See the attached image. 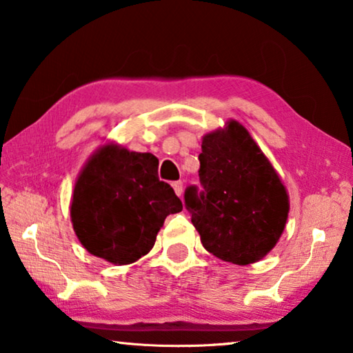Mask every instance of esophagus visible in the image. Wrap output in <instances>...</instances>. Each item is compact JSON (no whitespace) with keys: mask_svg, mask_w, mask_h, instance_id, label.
<instances>
[{"mask_svg":"<svg viewBox=\"0 0 353 353\" xmlns=\"http://www.w3.org/2000/svg\"><path fill=\"white\" fill-rule=\"evenodd\" d=\"M172 188H174V191H176V194H177V196H182V191H183V183H182L181 181H177V182H172Z\"/></svg>","mask_w":353,"mask_h":353,"instance_id":"34e87169","label":"esophagus"}]
</instances>
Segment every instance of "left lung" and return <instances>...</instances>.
<instances>
[{"label":"left lung","instance_id":"obj_1","mask_svg":"<svg viewBox=\"0 0 353 353\" xmlns=\"http://www.w3.org/2000/svg\"><path fill=\"white\" fill-rule=\"evenodd\" d=\"M199 182L185 208L208 252L235 265L259 261L276 246L288 218V194L252 137L236 121L207 134Z\"/></svg>","mask_w":353,"mask_h":353}]
</instances>
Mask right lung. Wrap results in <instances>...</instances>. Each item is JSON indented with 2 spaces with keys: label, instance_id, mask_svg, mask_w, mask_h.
I'll return each instance as SVG.
<instances>
[{
  "label": "right lung",
  "instance_id": "right-lung-1",
  "mask_svg": "<svg viewBox=\"0 0 353 353\" xmlns=\"http://www.w3.org/2000/svg\"><path fill=\"white\" fill-rule=\"evenodd\" d=\"M159 159L107 145L74 185L71 221L88 252L129 265L152 249L165 218L182 210L170 183L159 179Z\"/></svg>",
  "mask_w": 353,
  "mask_h": 353
}]
</instances>
